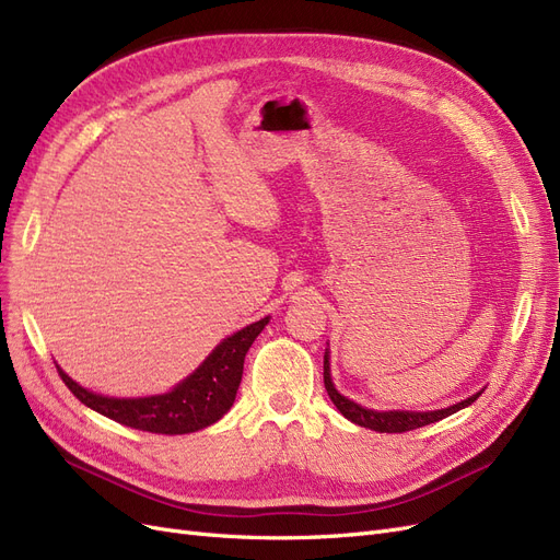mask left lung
Segmentation results:
<instances>
[{"label":"left lung","mask_w":560,"mask_h":560,"mask_svg":"<svg viewBox=\"0 0 560 560\" xmlns=\"http://www.w3.org/2000/svg\"><path fill=\"white\" fill-rule=\"evenodd\" d=\"M323 384H326V390L330 395L332 405L341 413H345L349 421H353L355 425L376 430V432H407V430H417V428L430 425V423H435V421H442V419L451 417V413H456L458 409H463L467 405H472L481 395V393H477V395H472V398H467V400H463V402H458L454 407L438 409V411H372V409H365V407L351 402L341 393H337L332 378H330L328 351H326V355H323Z\"/></svg>","instance_id":"1"}]
</instances>
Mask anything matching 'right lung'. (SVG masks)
Wrapping results in <instances>:
<instances>
[{"label": "right lung", "instance_id": "add662e5", "mask_svg": "<svg viewBox=\"0 0 560 560\" xmlns=\"http://www.w3.org/2000/svg\"><path fill=\"white\" fill-rule=\"evenodd\" d=\"M267 320L269 316L223 339L200 368L165 395L132 400L104 398V395L85 390L77 382H71L60 368L58 374L85 407L104 413L106 419L128 428L158 432V435H186V432L215 423L232 407L242 384L246 351L262 332Z\"/></svg>", "mask_w": 560, "mask_h": 560}]
</instances>
